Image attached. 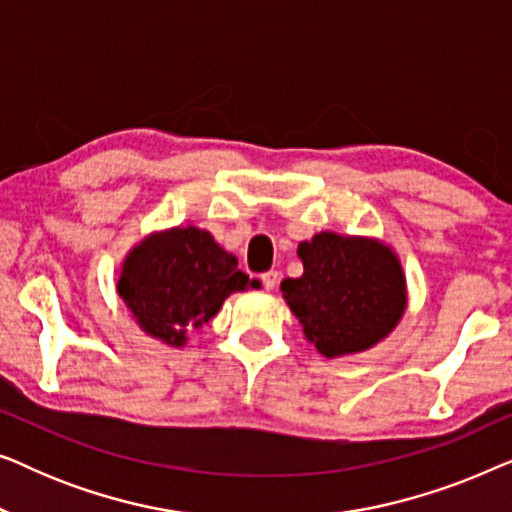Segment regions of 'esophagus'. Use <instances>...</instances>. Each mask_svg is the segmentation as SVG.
<instances>
[{"label": "esophagus", "mask_w": 512, "mask_h": 512, "mask_svg": "<svg viewBox=\"0 0 512 512\" xmlns=\"http://www.w3.org/2000/svg\"><path fill=\"white\" fill-rule=\"evenodd\" d=\"M261 282H263L265 289L272 291V289H275V286L279 284V272H277V270H268V272H263V275H261Z\"/></svg>", "instance_id": "34e87169"}]
</instances>
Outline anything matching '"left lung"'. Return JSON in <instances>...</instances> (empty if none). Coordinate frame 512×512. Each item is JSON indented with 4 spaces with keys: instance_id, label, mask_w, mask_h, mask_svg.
Masks as SVG:
<instances>
[{
    "instance_id": "left-lung-1",
    "label": "left lung",
    "mask_w": 512,
    "mask_h": 512,
    "mask_svg": "<svg viewBox=\"0 0 512 512\" xmlns=\"http://www.w3.org/2000/svg\"><path fill=\"white\" fill-rule=\"evenodd\" d=\"M298 256L303 277L284 279L282 293L328 359L373 347L403 317L405 277L384 244L319 233L300 242Z\"/></svg>"
}]
</instances>
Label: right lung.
Instances as JSON below:
<instances>
[{"label": "right lung", "mask_w": 512, "mask_h": 512, "mask_svg": "<svg viewBox=\"0 0 512 512\" xmlns=\"http://www.w3.org/2000/svg\"><path fill=\"white\" fill-rule=\"evenodd\" d=\"M258 286L237 270V258L193 226L153 235L128 256L118 296L153 338L181 347L186 333L221 310L233 291Z\"/></svg>", "instance_id": "right-lung-1"}]
</instances>
